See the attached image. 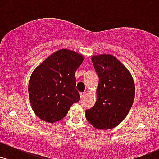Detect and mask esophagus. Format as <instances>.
<instances>
[{"mask_svg":"<svg viewBox=\"0 0 159 159\" xmlns=\"http://www.w3.org/2000/svg\"><path fill=\"white\" fill-rule=\"evenodd\" d=\"M86 95H87V93H86V92H82V93H80L81 98H84Z\"/></svg>","mask_w":159,"mask_h":159,"instance_id":"esophagus-1","label":"esophagus"}]
</instances>
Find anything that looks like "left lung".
Segmentation results:
<instances>
[{
  "mask_svg": "<svg viewBox=\"0 0 159 159\" xmlns=\"http://www.w3.org/2000/svg\"><path fill=\"white\" fill-rule=\"evenodd\" d=\"M98 76L97 100L86 111L87 121L98 129H111L125 119L132 106L135 87L130 72L111 54L91 58Z\"/></svg>",
  "mask_w": 159,
  "mask_h": 159,
  "instance_id": "obj_1",
  "label": "left lung"
}]
</instances>
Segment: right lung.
<instances>
[{
	"label": "right lung",
	"instance_id": "right-lung-1",
	"mask_svg": "<svg viewBox=\"0 0 159 159\" xmlns=\"http://www.w3.org/2000/svg\"><path fill=\"white\" fill-rule=\"evenodd\" d=\"M84 57L61 49L34 69L28 85L29 99L36 116L52 123L63 119L72 104L80 100L75 72Z\"/></svg>",
	"mask_w": 159,
	"mask_h": 159
}]
</instances>
